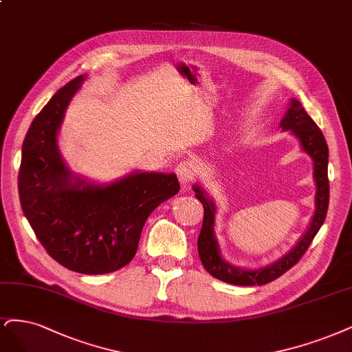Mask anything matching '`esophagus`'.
<instances>
[{
    "mask_svg": "<svg viewBox=\"0 0 352 352\" xmlns=\"http://www.w3.org/2000/svg\"><path fill=\"white\" fill-rule=\"evenodd\" d=\"M176 175L182 185H189L197 177V167L192 162H180L176 167Z\"/></svg>",
    "mask_w": 352,
    "mask_h": 352,
    "instance_id": "esophagus-1",
    "label": "esophagus"
}]
</instances>
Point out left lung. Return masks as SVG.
Instances as JSON below:
<instances>
[{
	"label": "left lung",
	"mask_w": 352,
	"mask_h": 352,
	"mask_svg": "<svg viewBox=\"0 0 352 352\" xmlns=\"http://www.w3.org/2000/svg\"><path fill=\"white\" fill-rule=\"evenodd\" d=\"M281 128L294 132L301 141V147L311 155L314 162V180H316L318 185V193L316 212H314L311 226L309 232L300 240V243L287 256L275 262L274 265L253 271L234 268V266L224 262L220 256V252H218V246L214 237V204L210 201V198H205L204 190L199 186H195L193 189L197 192V198L204 205V221L198 237V253L204 268L214 278H217V280L234 285H263L276 280V278L284 275L288 270H292L302 258V254L307 252L314 236L318 234L322 224L324 223L329 205L328 144L324 141L320 128L314 124V120L307 115L301 103L296 99L292 100V106H289L287 115L281 120Z\"/></svg>",
	"instance_id": "8db88e82"
}]
</instances>
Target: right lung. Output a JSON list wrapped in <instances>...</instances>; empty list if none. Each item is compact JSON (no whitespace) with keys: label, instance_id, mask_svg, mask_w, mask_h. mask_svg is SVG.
<instances>
[{"label":"right lung","instance_id":"right-lung-1","mask_svg":"<svg viewBox=\"0 0 352 352\" xmlns=\"http://www.w3.org/2000/svg\"><path fill=\"white\" fill-rule=\"evenodd\" d=\"M82 76L59 89L33 119L23 142L19 195L24 215L47 254L67 270L100 275L135 256L142 227L179 192L176 175L134 173L109 186L69 184L56 132Z\"/></svg>","mask_w":352,"mask_h":352}]
</instances>
